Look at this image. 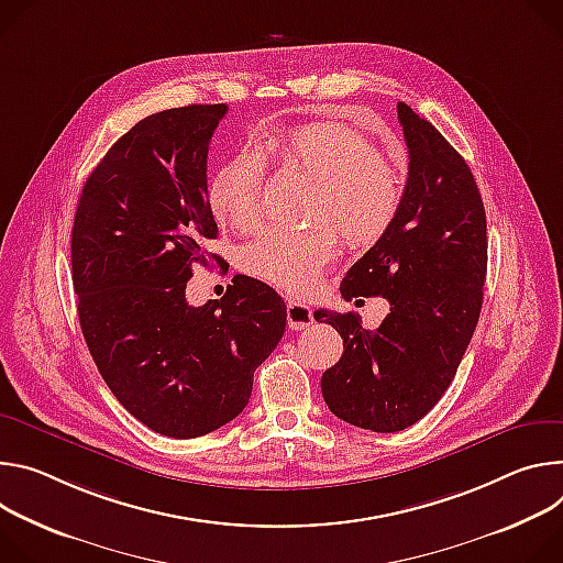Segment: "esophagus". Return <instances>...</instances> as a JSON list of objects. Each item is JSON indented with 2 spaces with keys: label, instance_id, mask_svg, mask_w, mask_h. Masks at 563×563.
Wrapping results in <instances>:
<instances>
[{
  "label": "esophagus",
  "instance_id": "1",
  "mask_svg": "<svg viewBox=\"0 0 563 563\" xmlns=\"http://www.w3.org/2000/svg\"><path fill=\"white\" fill-rule=\"evenodd\" d=\"M286 320H288L290 329L301 331V329L313 324V310H310V306H306L301 301L288 299V303H286Z\"/></svg>",
  "mask_w": 563,
  "mask_h": 563
}]
</instances>
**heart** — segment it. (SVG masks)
<instances>
[{"mask_svg": "<svg viewBox=\"0 0 563 563\" xmlns=\"http://www.w3.org/2000/svg\"><path fill=\"white\" fill-rule=\"evenodd\" d=\"M266 145L279 161L313 183L303 230H264L241 253V268L288 292H308L338 257V234L351 247H371L394 225L402 183L366 136L340 122H306ZM266 167L255 147L232 156L210 185L212 214L236 232L262 221Z\"/></svg>", "mask_w": 563, "mask_h": 563, "instance_id": "obj_1", "label": "heart"}]
</instances>
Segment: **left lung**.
Returning <instances> with one entry per match:
<instances>
[{
    "instance_id": "obj_1",
    "label": "left lung",
    "mask_w": 563,
    "mask_h": 563,
    "mask_svg": "<svg viewBox=\"0 0 563 563\" xmlns=\"http://www.w3.org/2000/svg\"><path fill=\"white\" fill-rule=\"evenodd\" d=\"M398 120L409 150L398 217L340 286L344 299L387 297L391 313L366 331L353 313L316 310L344 342L322 376L329 409L380 433L418 422L452 385L487 273L485 208L465 158L405 102Z\"/></svg>"
}]
</instances>
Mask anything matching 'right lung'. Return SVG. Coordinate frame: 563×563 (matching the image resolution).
Segmentation results:
<instances>
[{"mask_svg":"<svg viewBox=\"0 0 563 563\" xmlns=\"http://www.w3.org/2000/svg\"><path fill=\"white\" fill-rule=\"evenodd\" d=\"M228 104L152 113L89 174L71 230L78 318L118 402L169 439L236 418L255 368L286 331V303L236 275L221 299L185 301L197 264L219 262L208 147Z\"/></svg>","mask_w":563,"mask_h":563,"instance_id":"right-lung-1","label":"right lung"}]
</instances>
